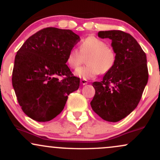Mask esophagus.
Masks as SVG:
<instances>
[{
  "label": "esophagus",
  "instance_id": "1",
  "mask_svg": "<svg viewBox=\"0 0 160 160\" xmlns=\"http://www.w3.org/2000/svg\"><path fill=\"white\" fill-rule=\"evenodd\" d=\"M80 82H81V84H82V85H86V84L88 83V81L86 80H80Z\"/></svg>",
  "mask_w": 160,
  "mask_h": 160
}]
</instances>
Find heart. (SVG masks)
<instances>
[{
    "mask_svg": "<svg viewBox=\"0 0 160 160\" xmlns=\"http://www.w3.org/2000/svg\"><path fill=\"white\" fill-rule=\"evenodd\" d=\"M83 57H88L86 63L88 65L77 69L74 72L77 77L82 80H90L100 73H108L113 68L116 62L114 50L108 47L104 40L95 36L87 37L82 40L80 50L76 48L70 49L66 62L71 68L76 69L82 63Z\"/></svg>",
    "mask_w": 160,
    "mask_h": 160,
    "instance_id": "b5f03b06",
    "label": "heart"
}]
</instances>
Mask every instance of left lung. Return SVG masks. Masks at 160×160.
<instances>
[{"label":"left lung","mask_w":160,"mask_h":160,"mask_svg":"<svg viewBox=\"0 0 160 160\" xmlns=\"http://www.w3.org/2000/svg\"><path fill=\"white\" fill-rule=\"evenodd\" d=\"M101 38L112 40L115 65L101 82H94L91 107L101 118L118 122L136 108L148 83L147 56L137 40L122 31L99 32Z\"/></svg>","instance_id":"obj_1"}]
</instances>
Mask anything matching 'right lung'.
<instances>
[{
  "instance_id": "right-lung-1",
  "label": "right lung",
  "mask_w": 160,
  "mask_h": 160,
  "mask_svg": "<svg viewBox=\"0 0 160 160\" xmlns=\"http://www.w3.org/2000/svg\"><path fill=\"white\" fill-rule=\"evenodd\" d=\"M68 29L46 28L31 36L16 53L12 83L28 117L47 122L65 108L68 95L78 90L80 78L66 65L68 51L80 40ZM59 76L66 77L60 81Z\"/></svg>"
}]
</instances>
